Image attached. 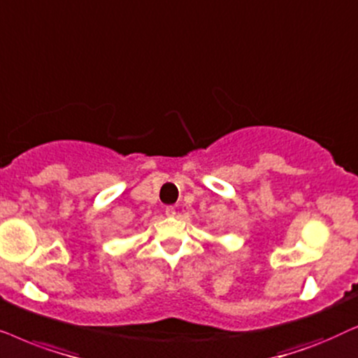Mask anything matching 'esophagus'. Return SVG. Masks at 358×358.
<instances>
[{"instance_id": "1", "label": "esophagus", "mask_w": 358, "mask_h": 358, "mask_svg": "<svg viewBox=\"0 0 358 358\" xmlns=\"http://www.w3.org/2000/svg\"><path fill=\"white\" fill-rule=\"evenodd\" d=\"M165 214L169 217H173L175 214H176V211H175V208L173 206H166V209H165Z\"/></svg>"}]
</instances>
